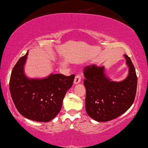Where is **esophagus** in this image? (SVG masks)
Instances as JSON below:
<instances>
[{
	"instance_id": "1",
	"label": "esophagus",
	"mask_w": 148,
	"mask_h": 148,
	"mask_svg": "<svg viewBox=\"0 0 148 148\" xmlns=\"http://www.w3.org/2000/svg\"><path fill=\"white\" fill-rule=\"evenodd\" d=\"M80 82H81V76H80L79 75H76V76H75L74 84H79Z\"/></svg>"
}]
</instances>
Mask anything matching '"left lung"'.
I'll return each mask as SVG.
<instances>
[{"label":"left lung","mask_w":148,"mask_h":148,"mask_svg":"<svg viewBox=\"0 0 148 148\" xmlns=\"http://www.w3.org/2000/svg\"><path fill=\"white\" fill-rule=\"evenodd\" d=\"M129 74L121 82H114L106 76L104 67L95 64L84 69L86 89V110L88 116L99 122L117 118L128 110L134 102L137 76L130 57L124 55Z\"/></svg>","instance_id":"obj_1"}]
</instances>
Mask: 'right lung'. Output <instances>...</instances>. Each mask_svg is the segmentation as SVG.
I'll list each match as a JSON object with an SVG mask.
<instances>
[{
	"instance_id": "right-lung-1",
	"label": "right lung",
	"mask_w": 148,
	"mask_h": 148,
	"mask_svg": "<svg viewBox=\"0 0 148 148\" xmlns=\"http://www.w3.org/2000/svg\"><path fill=\"white\" fill-rule=\"evenodd\" d=\"M27 55L28 51L12 71L9 84L12 99L17 111L25 117L38 122L49 121L61 110L75 76L51 74L43 79L28 78L24 73Z\"/></svg>"
}]
</instances>
